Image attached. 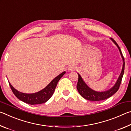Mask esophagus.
<instances>
[{
	"mask_svg": "<svg viewBox=\"0 0 131 131\" xmlns=\"http://www.w3.org/2000/svg\"><path fill=\"white\" fill-rule=\"evenodd\" d=\"M76 69V66H74V65H70L68 67V70L70 71V72L74 71Z\"/></svg>",
	"mask_w": 131,
	"mask_h": 131,
	"instance_id": "esophagus-1",
	"label": "esophagus"
}]
</instances>
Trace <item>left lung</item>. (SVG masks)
<instances>
[{
    "mask_svg": "<svg viewBox=\"0 0 131 131\" xmlns=\"http://www.w3.org/2000/svg\"><path fill=\"white\" fill-rule=\"evenodd\" d=\"M111 39H112V40L113 41L114 43L117 46V47L118 48L121 57L123 58V69H122L121 73L120 75H119L118 80H117L116 83L115 84V85L113 86V87L109 90H107L106 91H104V92H96V91H95L94 90H92V89H91L90 88L88 87V86L86 85V84L84 83V81L83 80V79H82L80 75L78 73L79 80L77 84V89L78 90L79 94H80L81 96L82 97H83L84 99H87V100L91 101H100L105 100V99H107L110 96H112V95H113L115 93L118 91V90L119 89V86H120L122 79H123V76L124 73V68H125L124 58L123 57V54H122L121 52L120 48H119V47L116 42V41H115L114 39H113L112 38H111Z\"/></svg>",
    "mask_w": 131,
    "mask_h": 131,
    "instance_id": "left-lung-1",
    "label": "left lung"
}]
</instances>
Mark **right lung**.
<instances>
[{"instance_id": "1", "label": "right lung", "mask_w": 131, "mask_h": 131, "mask_svg": "<svg viewBox=\"0 0 131 131\" xmlns=\"http://www.w3.org/2000/svg\"><path fill=\"white\" fill-rule=\"evenodd\" d=\"M65 72L62 73L61 74L55 77L54 80H52L46 88L41 90L40 91L34 93V94H24V93L20 92L15 90L10 83L9 85L13 94L19 100L29 105H38V104L46 102L52 96L55 88L57 87L58 82L65 74Z\"/></svg>"}]
</instances>
